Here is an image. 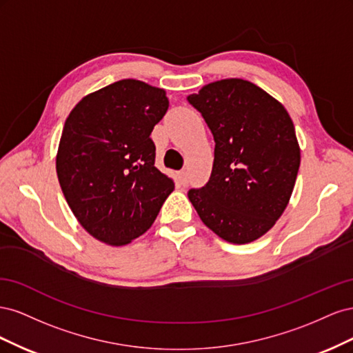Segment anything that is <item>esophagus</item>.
<instances>
[{"mask_svg": "<svg viewBox=\"0 0 353 353\" xmlns=\"http://www.w3.org/2000/svg\"><path fill=\"white\" fill-rule=\"evenodd\" d=\"M179 181H181V184H183V185H185L188 183V170L187 169H183L179 172Z\"/></svg>", "mask_w": 353, "mask_h": 353, "instance_id": "1", "label": "esophagus"}]
</instances>
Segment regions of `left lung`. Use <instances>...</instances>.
<instances>
[{
	"instance_id": "8db88e82",
	"label": "left lung",
	"mask_w": 353,
	"mask_h": 353,
	"mask_svg": "<svg viewBox=\"0 0 353 353\" xmlns=\"http://www.w3.org/2000/svg\"><path fill=\"white\" fill-rule=\"evenodd\" d=\"M187 100L215 140L210 178L188 191L191 205L222 240H258L283 215L301 166L290 114L258 85L239 78L210 82Z\"/></svg>"
}]
</instances>
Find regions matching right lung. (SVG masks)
I'll return each instance as SVG.
<instances>
[{
  "label": "right lung",
  "mask_w": 353,
  "mask_h": 353,
  "mask_svg": "<svg viewBox=\"0 0 353 353\" xmlns=\"http://www.w3.org/2000/svg\"><path fill=\"white\" fill-rule=\"evenodd\" d=\"M169 108L166 91L122 79L74 105L56 170L78 222L94 239L125 245L152 227L174 181L154 166L150 134Z\"/></svg>",
  "instance_id": "1"
}]
</instances>
